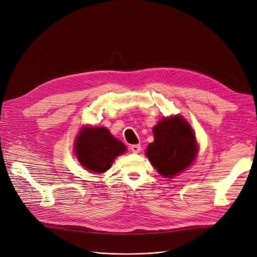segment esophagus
<instances>
[{"label": "esophagus", "mask_w": 257, "mask_h": 257, "mask_svg": "<svg viewBox=\"0 0 257 257\" xmlns=\"http://www.w3.org/2000/svg\"><path fill=\"white\" fill-rule=\"evenodd\" d=\"M130 149L133 153H139L141 150V146L140 145H132Z\"/></svg>", "instance_id": "esophagus-1"}]
</instances>
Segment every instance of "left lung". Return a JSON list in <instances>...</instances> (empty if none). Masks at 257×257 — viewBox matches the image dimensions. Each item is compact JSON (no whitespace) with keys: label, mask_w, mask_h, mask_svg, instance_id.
I'll use <instances>...</instances> for the list:
<instances>
[{"label":"left lung","mask_w":257,"mask_h":257,"mask_svg":"<svg viewBox=\"0 0 257 257\" xmlns=\"http://www.w3.org/2000/svg\"><path fill=\"white\" fill-rule=\"evenodd\" d=\"M154 143L147 149V156L159 174L172 178L188 168L198 148L190 125L182 117L165 118L153 128Z\"/></svg>","instance_id":"left-lung-1"}]
</instances>
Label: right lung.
Wrapping results in <instances>:
<instances>
[{
  "mask_svg": "<svg viewBox=\"0 0 257 257\" xmlns=\"http://www.w3.org/2000/svg\"><path fill=\"white\" fill-rule=\"evenodd\" d=\"M125 151V146L111 136L105 127L83 130L75 145L78 162L87 170L95 173L107 171L113 159Z\"/></svg>",
  "mask_w": 257,
  "mask_h": 257,
  "instance_id": "obj_1",
  "label": "right lung"
}]
</instances>
